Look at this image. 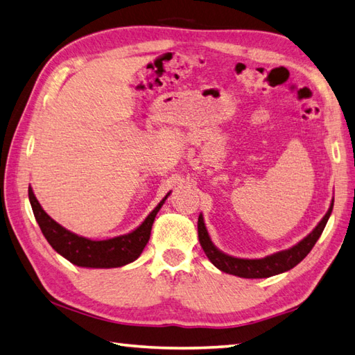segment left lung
Masks as SVG:
<instances>
[{"label":"left lung","instance_id":"8db88e82","mask_svg":"<svg viewBox=\"0 0 355 355\" xmlns=\"http://www.w3.org/2000/svg\"><path fill=\"white\" fill-rule=\"evenodd\" d=\"M332 205H334V202L331 204L328 213L324 214V218L320 220L319 225L314 228L313 233L303 239L302 242H299L293 248L276 252V254L268 256L265 259H237V257L223 254V252L216 248L213 242L209 241V236L207 233V228L204 223V218H202L200 214L198 220V233H199L200 247L205 251L209 262L223 272L233 274V276L243 277V279H263V277L276 276V274L285 272L288 270L294 268L295 265L300 263L302 260L308 256V252L313 250L315 242L319 241V237L322 236L324 227H327V222L332 211Z\"/></svg>","mask_w":355,"mask_h":355}]
</instances>
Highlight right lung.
<instances>
[{
    "mask_svg": "<svg viewBox=\"0 0 355 355\" xmlns=\"http://www.w3.org/2000/svg\"><path fill=\"white\" fill-rule=\"evenodd\" d=\"M167 196L148 214V218L142 222V225L137 227L130 234L108 239V241H90V239L70 233L69 230L56 223L41 208L32 188H28V199H31L35 219L38 222L47 242L52 245V248L56 252L66 257L69 262L78 266H87V268H116V266L127 265L139 257L142 250L148 243L156 214Z\"/></svg>",
    "mask_w": 355,
    "mask_h": 355,
    "instance_id": "add662e5",
    "label": "right lung"
}]
</instances>
